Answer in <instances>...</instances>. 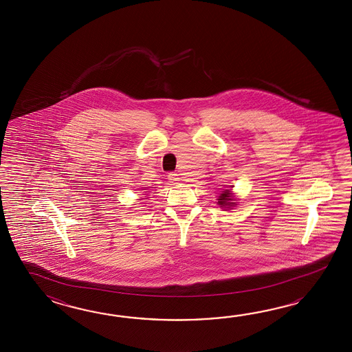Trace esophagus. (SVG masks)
Here are the masks:
<instances>
[{"label": "esophagus", "instance_id": "34e87169", "mask_svg": "<svg viewBox=\"0 0 352 352\" xmlns=\"http://www.w3.org/2000/svg\"><path fill=\"white\" fill-rule=\"evenodd\" d=\"M167 177L170 179V182H175V184H177L179 181V175L177 173H170L167 175Z\"/></svg>", "mask_w": 352, "mask_h": 352}]
</instances>
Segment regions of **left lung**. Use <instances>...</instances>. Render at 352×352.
I'll list each match as a JSON object with an SVG mask.
<instances>
[{
	"mask_svg": "<svg viewBox=\"0 0 352 352\" xmlns=\"http://www.w3.org/2000/svg\"><path fill=\"white\" fill-rule=\"evenodd\" d=\"M232 201H234V197L230 190H224L223 194H220L217 199V204L220 205V208H224V209H230L234 205H236V202Z\"/></svg>",
	"mask_w": 352,
	"mask_h": 352,
	"instance_id": "8db88e82",
	"label": "left lung"
}]
</instances>
